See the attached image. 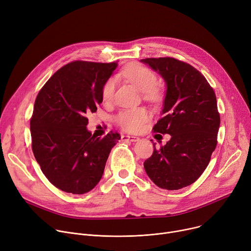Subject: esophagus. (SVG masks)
I'll use <instances>...</instances> for the list:
<instances>
[{
	"label": "esophagus",
	"mask_w": 251,
	"mask_h": 251,
	"mask_svg": "<svg viewBox=\"0 0 251 251\" xmlns=\"http://www.w3.org/2000/svg\"><path fill=\"white\" fill-rule=\"evenodd\" d=\"M121 140L122 141H131V142H136L138 141L139 138L136 137V136H130V135H122L121 136Z\"/></svg>",
	"instance_id": "esophagus-1"
}]
</instances>
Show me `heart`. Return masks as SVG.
<instances>
[{"instance_id":"heart-1","label":"heart","mask_w":251,"mask_h":251,"mask_svg":"<svg viewBox=\"0 0 251 251\" xmlns=\"http://www.w3.org/2000/svg\"><path fill=\"white\" fill-rule=\"evenodd\" d=\"M120 76L148 96L154 94L155 88L158 85V79L155 73L142 65H132L125 68L120 73ZM114 91H115V80L110 78L105 82L102 89L103 100H111ZM147 117L148 112L144 108H133L119 112L116 116V121L122 129L129 132H137L142 128Z\"/></svg>"}]
</instances>
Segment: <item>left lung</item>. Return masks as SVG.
Listing matches in <instances>:
<instances>
[{
    "mask_svg": "<svg viewBox=\"0 0 251 251\" xmlns=\"http://www.w3.org/2000/svg\"><path fill=\"white\" fill-rule=\"evenodd\" d=\"M141 62L160 73L167 84L161 118L153 131L171 135L144 162L149 178L160 188L178 190L201 176L217 145L220 116L213 88L190 64L172 57Z\"/></svg>",
    "mask_w": 251,
    "mask_h": 251,
    "instance_id": "left-lung-1",
    "label": "left lung"
}]
</instances>
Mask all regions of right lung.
<instances>
[{
    "instance_id": "add662e5",
    "label": "right lung",
    "mask_w": 251,
    "mask_h": 251,
    "mask_svg": "<svg viewBox=\"0 0 251 251\" xmlns=\"http://www.w3.org/2000/svg\"><path fill=\"white\" fill-rule=\"evenodd\" d=\"M118 63L73 61L45 83L30 120L32 150L42 172L57 188L73 194L100 181L112 147L121 136L95 137L86 126L102 101V89Z\"/></svg>"
}]
</instances>
